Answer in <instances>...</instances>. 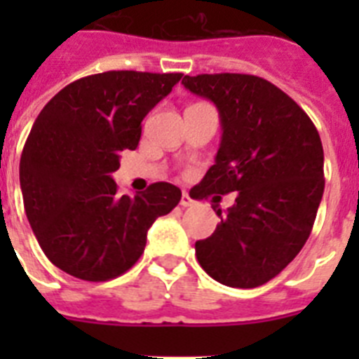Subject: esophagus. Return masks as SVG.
<instances>
[{"label":"esophagus","mask_w":359,"mask_h":359,"mask_svg":"<svg viewBox=\"0 0 359 359\" xmlns=\"http://www.w3.org/2000/svg\"><path fill=\"white\" fill-rule=\"evenodd\" d=\"M196 205V201L192 198H190V194L189 192H183L182 194V207H194Z\"/></svg>","instance_id":"obj_1"}]
</instances>
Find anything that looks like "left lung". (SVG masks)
<instances>
[{"instance_id":"8db88e82","label":"left lung","mask_w":359,"mask_h":359,"mask_svg":"<svg viewBox=\"0 0 359 359\" xmlns=\"http://www.w3.org/2000/svg\"><path fill=\"white\" fill-rule=\"evenodd\" d=\"M187 90L215 104L221 145L194 199L236 192L221 223L196 243V257L214 280L257 287L277 277L302 250L322 201L323 149L315 123L290 95L246 73H203Z\"/></svg>"}]
</instances>
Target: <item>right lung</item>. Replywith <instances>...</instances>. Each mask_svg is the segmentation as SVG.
I'll return each instance as SVG.
<instances>
[{"instance_id":"1","label":"right lung","mask_w":359,"mask_h":359,"mask_svg":"<svg viewBox=\"0 0 359 359\" xmlns=\"http://www.w3.org/2000/svg\"><path fill=\"white\" fill-rule=\"evenodd\" d=\"M183 73L104 72L62 88L25 142L19 182L25 212L44 255L72 277H120L144 253L147 230L169 214L182 190L158 182L116 194L120 152L136 149L142 120Z\"/></svg>"}]
</instances>
